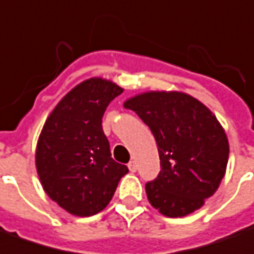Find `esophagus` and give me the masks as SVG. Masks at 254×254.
Wrapping results in <instances>:
<instances>
[{"label": "esophagus", "instance_id": "obj_1", "mask_svg": "<svg viewBox=\"0 0 254 254\" xmlns=\"http://www.w3.org/2000/svg\"><path fill=\"white\" fill-rule=\"evenodd\" d=\"M128 170H130L131 172H135V171L138 170V165H136L135 161H130V163H128Z\"/></svg>", "mask_w": 254, "mask_h": 254}]
</instances>
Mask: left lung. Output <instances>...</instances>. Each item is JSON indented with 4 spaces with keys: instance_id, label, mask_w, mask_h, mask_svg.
<instances>
[{
    "instance_id": "1",
    "label": "left lung",
    "mask_w": 254,
    "mask_h": 254,
    "mask_svg": "<svg viewBox=\"0 0 254 254\" xmlns=\"http://www.w3.org/2000/svg\"><path fill=\"white\" fill-rule=\"evenodd\" d=\"M153 132L161 171L147 182L149 202L168 217H182L204 205L222 182L228 141L215 115L193 97L150 91L124 102Z\"/></svg>"
}]
</instances>
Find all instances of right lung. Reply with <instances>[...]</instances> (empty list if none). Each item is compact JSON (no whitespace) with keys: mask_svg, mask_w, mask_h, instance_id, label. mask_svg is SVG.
Instances as JSON below:
<instances>
[{"mask_svg":"<svg viewBox=\"0 0 254 254\" xmlns=\"http://www.w3.org/2000/svg\"><path fill=\"white\" fill-rule=\"evenodd\" d=\"M123 93L109 80L91 78L72 89L50 113L37 146V171L45 191L76 216L101 212L128 168L111 157L102 116Z\"/></svg>","mask_w":254,"mask_h":254,"instance_id":"1","label":"right lung"}]
</instances>
